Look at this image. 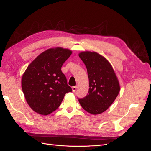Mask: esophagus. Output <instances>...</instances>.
<instances>
[{
    "label": "esophagus",
    "instance_id": "esophagus-1",
    "mask_svg": "<svg viewBox=\"0 0 151 151\" xmlns=\"http://www.w3.org/2000/svg\"><path fill=\"white\" fill-rule=\"evenodd\" d=\"M77 89V87L76 86H73L72 87V90H73V92H75L76 90Z\"/></svg>",
    "mask_w": 151,
    "mask_h": 151
}]
</instances>
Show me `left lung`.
I'll list each match as a JSON object with an SVG mask.
<instances>
[{
  "label": "left lung",
  "instance_id": "obj_1",
  "mask_svg": "<svg viewBox=\"0 0 151 151\" xmlns=\"http://www.w3.org/2000/svg\"><path fill=\"white\" fill-rule=\"evenodd\" d=\"M79 57L85 64L89 78V92L78 100L84 110L92 114L104 113L114 102L120 86L112 65L96 52L83 51Z\"/></svg>",
  "mask_w": 151,
  "mask_h": 151
}]
</instances>
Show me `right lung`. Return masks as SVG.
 I'll return each instance as SVG.
<instances>
[{"instance_id":"right-lung-1","label":"right lung","mask_w":151,"mask_h":151,"mask_svg":"<svg viewBox=\"0 0 151 151\" xmlns=\"http://www.w3.org/2000/svg\"><path fill=\"white\" fill-rule=\"evenodd\" d=\"M72 51L60 47L48 49L28 65L22 77V89L27 103L36 113L48 115L60 106L65 94L71 92L63 64Z\"/></svg>"}]
</instances>
